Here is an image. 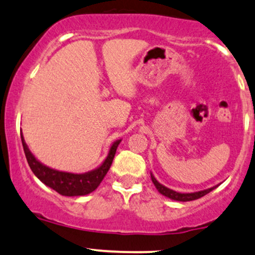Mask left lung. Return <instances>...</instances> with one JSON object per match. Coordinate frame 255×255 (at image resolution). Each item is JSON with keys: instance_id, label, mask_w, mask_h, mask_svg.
<instances>
[{"instance_id": "left-lung-1", "label": "left lung", "mask_w": 255, "mask_h": 255, "mask_svg": "<svg viewBox=\"0 0 255 255\" xmlns=\"http://www.w3.org/2000/svg\"><path fill=\"white\" fill-rule=\"evenodd\" d=\"M151 178H152V182L154 184V186L157 188V190L162 196H165V197L170 198V199H173V201H178V202H189V201H195V199H198L201 197H203L207 194H209L210 191H213L214 189H216L219 185H215L213 186V188H209V189H205V190H202V191H196V192H186V194H183V192H177L174 191L172 189H168L166 188L165 185H162L158 182L157 179H155V177L153 176L151 173Z\"/></svg>"}]
</instances>
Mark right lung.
<instances>
[{
	"instance_id": "1",
	"label": "right lung",
	"mask_w": 255,
	"mask_h": 255,
	"mask_svg": "<svg viewBox=\"0 0 255 255\" xmlns=\"http://www.w3.org/2000/svg\"><path fill=\"white\" fill-rule=\"evenodd\" d=\"M21 141H22L23 151L24 154H26V159L28 161L30 170L38 177V179L41 180L46 186L57 191L58 194L72 197V196L88 195L97 189V186L100 185L104 176H106L110 166H112L116 148H118L119 143L121 142V139L113 142V145L110 146L108 155H107V158L104 159V161L100 166L85 173L64 172V171H58L46 166L42 162H40L33 155V153L29 151L28 146H27L26 141L23 139L22 131H21Z\"/></svg>"
}]
</instances>
